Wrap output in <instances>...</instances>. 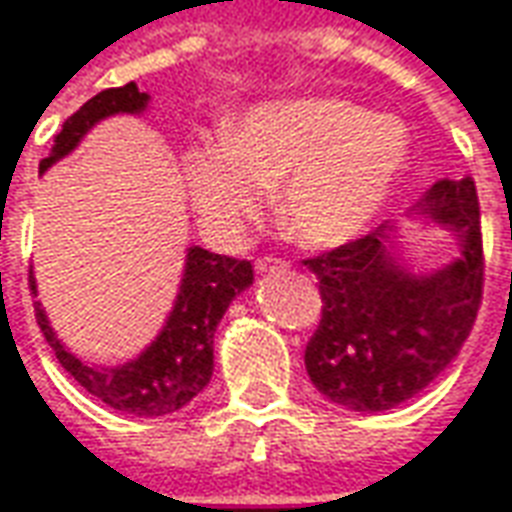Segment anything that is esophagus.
<instances>
[{"mask_svg":"<svg viewBox=\"0 0 512 512\" xmlns=\"http://www.w3.org/2000/svg\"><path fill=\"white\" fill-rule=\"evenodd\" d=\"M273 270H287V262L276 259V256H259L256 259V273H273Z\"/></svg>","mask_w":512,"mask_h":512,"instance_id":"esophagus-1","label":"esophagus"}]
</instances>
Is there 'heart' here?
Segmentation results:
<instances>
[{
  "label": "heart",
  "instance_id": "b5f03b06",
  "mask_svg": "<svg viewBox=\"0 0 512 512\" xmlns=\"http://www.w3.org/2000/svg\"><path fill=\"white\" fill-rule=\"evenodd\" d=\"M410 164V133L396 116H373L337 97L253 108L225 142L183 153V181L200 222L228 236L278 189L287 234L309 248L359 236L390 203Z\"/></svg>",
  "mask_w": 512,
  "mask_h": 512
}]
</instances>
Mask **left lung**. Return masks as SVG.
<instances>
[{
	"instance_id": "1",
	"label": "left lung",
	"mask_w": 512,
	"mask_h": 512,
	"mask_svg": "<svg viewBox=\"0 0 512 512\" xmlns=\"http://www.w3.org/2000/svg\"><path fill=\"white\" fill-rule=\"evenodd\" d=\"M421 209L451 225L463 248L457 262L432 276H410L390 253V222L303 259L323 301L303 354L306 373L345 410L384 412L418 396L474 329L485 281L474 178L438 181Z\"/></svg>"
}]
</instances>
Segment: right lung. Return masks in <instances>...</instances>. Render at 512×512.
I'll list each match as a JSON object with an SVG mask.
<instances>
[{
  "instance_id": "obj_1",
  "label": "right lung",
  "mask_w": 512,
  "mask_h": 512,
  "mask_svg": "<svg viewBox=\"0 0 512 512\" xmlns=\"http://www.w3.org/2000/svg\"><path fill=\"white\" fill-rule=\"evenodd\" d=\"M147 105V94L136 83L119 88H105L97 97L80 105V111L63 122L61 133L49 155L38 164L44 172L58 158L72 153L91 125L111 114H139ZM253 284V264L248 259L220 256L203 248H189L183 270L181 292L175 309L169 312L167 326L155 337V343L142 357L119 368H94L72 357L55 331L49 326L41 303H35V320L52 345L61 368L83 390H88L102 404L139 418H155L181 410L209 384L214 370V331L225 315L228 303ZM30 290L35 292V278L30 270Z\"/></svg>"
}]
</instances>
